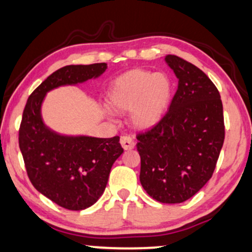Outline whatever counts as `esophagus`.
<instances>
[{
  "label": "esophagus",
  "instance_id": "1",
  "mask_svg": "<svg viewBox=\"0 0 252 252\" xmlns=\"http://www.w3.org/2000/svg\"><path fill=\"white\" fill-rule=\"evenodd\" d=\"M120 145H122L124 150H130L135 147V142H134V140L130 136L124 135L120 138Z\"/></svg>",
  "mask_w": 252,
  "mask_h": 252
}]
</instances>
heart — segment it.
I'll return each instance as SVG.
<instances>
[{
    "mask_svg": "<svg viewBox=\"0 0 252 252\" xmlns=\"http://www.w3.org/2000/svg\"><path fill=\"white\" fill-rule=\"evenodd\" d=\"M171 94L172 83L165 73L132 69L114 80L107 100L117 112H132L136 128L149 129L164 117Z\"/></svg>",
    "mask_w": 252,
    "mask_h": 252,
    "instance_id": "1",
    "label": "heart"
}]
</instances>
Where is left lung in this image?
<instances>
[{
    "instance_id": "obj_1",
    "label": "left lung",
    "mask_w": 252,
    "mask_h": 252,
    "mask_svg": "<svg viewBox=\"0 0 252 252\" xmlns=\"http://www.w3.org/2000/svg\"><path fill=\"white\" fill-rule=\"evenodd\" d=\"M164 60L178 80L168 112L139 134L140 182L150 197L181 204L210 181L224 140L220 94L204 71L176 55Z\"/></svg>"
}]
</instances>
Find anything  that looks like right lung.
I'll use <instances>...</instances> for the list:
<instances>
[{"label": "right lung", "instance_id": "add662e5", "mask_svg": "<svg viewBox=\"0 0 252 252\" xmlns=\"http://www.w3.org/2000/svg\"><path fill=\"white\" fill-rule=\"evenodd\" d=\"M106 69L105 62L60 68L30 94L23 112L19 148L29 178L35 190L66 210H86L100 198L124 149L119 136L102 139L55 132L42 119V104L50 91L86 83Z\"/></svg>", "mask_w": 252, "mask_h": 252}]
</instances>
